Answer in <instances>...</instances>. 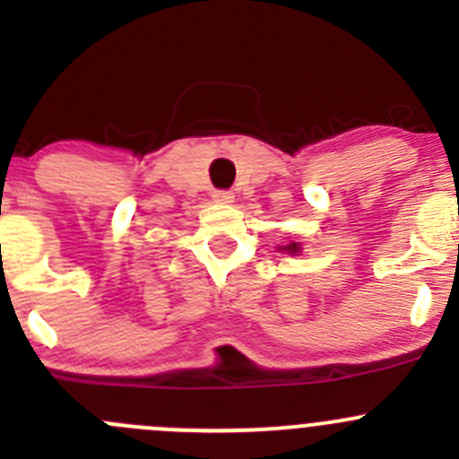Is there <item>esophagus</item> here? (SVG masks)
Returning <instances> with one entry per match:
<instances>
[{
	"instance_id": "esophagus-1",
	"label": "esophagus",
	"mask_w": 459,
	"mask_h": 459,
	"mask_svg": "<svg viewBox=\"0 0 459 459\" xmlns=\"http://www.w3.org/2000/svg\"><path fill=\"white\" fill-rule=\"evenodd\" d=\"M235 195L230 191H215L212 193V202L217 204H233Z\"/></svg>"
}]
</instances>
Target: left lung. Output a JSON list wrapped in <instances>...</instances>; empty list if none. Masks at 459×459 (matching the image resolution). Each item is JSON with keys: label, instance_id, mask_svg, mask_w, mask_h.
<instances>
[{"label": "left lung", "instance_id": "left-lung-1", "mask_svg": "<svg viewBox=\"0 0 459 459\" xmlns=\"http://www.w3.org/2000/svg\"><path fill=\"white\" fill-rule=\"evenodd\" d=\"M280 253H289V255H299L302 253V242H290L286 247H277Z\"/></svg>", "mask_w": 459, "mask_h": 459}]
</instances>
